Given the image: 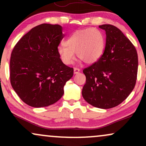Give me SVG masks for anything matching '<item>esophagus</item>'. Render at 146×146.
Returning a JSON list of instances; mask_svg holds the SVG:
<instances>
[{
  "label": "esophagus",
  "instance_id": "esophagus-1",
  "mask_svg": "<svg viewBox=\"0 0 146 146\" xmlns=\"http://www.w3.org/2000/svg\"><path fill=\"white\" fill-rule=\"evenodd\" d=\"M80 70L78 68H74V69H73V72H74V74H78V73L80 72Z\"/></svg>",
  "mask_w": 146,
  "mask_h": 146
}]
</instances>
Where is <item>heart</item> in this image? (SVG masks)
Listing matches in <instances>:
<instances>
[{
	"mask_svg": "<svg viewBox=\"0 0 146 146\" xmlns=\"http://www.w3.org/2000/svg\"><path fill=\"white\" fill-rule=\"evenodd\" d=\"M106 40L101 31L95 28L79 29L73 32L57 48V53L64 64L70 65L75 59V53L80 62L93 64L103 56Z\"/></svg>",
	"mask_w": 146,
	"mask_h": 146,
	"instance_id": "obj_1",
	"label": "heart"
}]
</instances>
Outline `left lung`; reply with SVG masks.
I'll use <instances>...</instances> for the list:
<instances>
[{
	"label": "left lung",
	"instance_id": "left-lung-1",
	"mask_svg": "<svg viewBox=\"0 0 146 146\" xmlns=\"http://www.w3.org/2000/svg\"><path fill=\"white\" fill-rule=\"evenodd\" d=\"M106 36L103 56L83 70L86 84L82 94L85 101L102 109L123 102L134 89L138 70L137 50L116 27L100 25Z\"/></svg>",
	"mask_w": 146,
	"mask_h": 146
}]
</instances>
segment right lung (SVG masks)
I'll use <instances>...</instances> for the list:
<instances>
[{"instance_id":"obj_1","label":"right lung","mask_w":146,"mask_h":146,"mask_svg":"<svg viewBox=\"0 0 146 146\" xmlns=\"http://www.w3.org/2000/svg\"><path fill=\"white\" fill-rule=\"evenodd\" d=\"M64 37L59 25L35 27L18 42L10 59V82L19 98L34 108L48 106L64 94L73 68L62 62L57 48Z\"/></svg>"}]
</instances>
